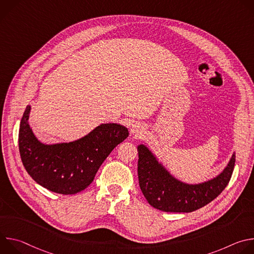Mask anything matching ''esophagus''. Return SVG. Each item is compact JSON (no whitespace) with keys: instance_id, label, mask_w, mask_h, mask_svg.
<instances>
[{"instance_id":"obj_1","label":"esophagus","mask_w":254,"mask_h":254,"mask_svg":"<svg viewBox=\"0 0 254 254\" xmlns=\"http://www.w3.org/2000/svg\"><path fill=\"white\" fill-rule=\"evenodd\" d=\"M142 130H143V127L140 124H133V125H131L130 131L132 133H139Z\"/></svg>"}]
</instances>
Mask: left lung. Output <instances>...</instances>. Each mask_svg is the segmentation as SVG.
<instances>
[{
  "mask_svg": "<svg viewBox=\"0 0 254 254\" xmlns=\"http://www.w3.org/2000/svg\"><path fill=\"white\" fill-rule=\"evenodd\" d=\"M137 175L140 190L154 208L164 212H193L218 197L231 179L235 155L216 178L199 185H188L172 177L143 144L137 147Z\"/></svg>",
  "mask_w": 254,
  "mask_h": 254,
  "instance_id": "8db88e82",
  "label": "left lung"
}]
</instances>
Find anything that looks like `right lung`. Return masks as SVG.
I'll use <instances>...</instances> for the list:
<instances>
[{
  "label": "right lung",
  "instance_id": "add662e5",
  "mask_svg": "<svg viewBox=\"0 0 254 254\" xmlns=\"http://www.w3.org/2000/svg\"><path fill=\"white\" fill-rule=\"evenodd\" d=\"M30 110L28 105L19 129L22 163L35 182L58 194H76L88 187L104 160L128 136L127 127L105 124L78 140L48 146L33 134Z\"/></svg>",
  "mask_w": 254,
  "mask_h": 254
}]
</instances>
